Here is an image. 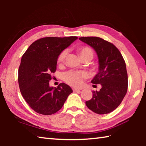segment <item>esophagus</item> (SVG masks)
<instances>
[{"label": "esophagus", "instance_id": "34e87169", "mask_svg": "<svg viewBox=\"0 0 146 146\" xmlns=\"http://www.w3.org/2000/svg\"><path fill=\"white\" fill-rule=\"evenodd\" d=\"M81 90L80 89H78V88H73V91L74 92H78V91H80Z\"/></svg>", "mask_w": 146, "mask_h": 146}]
</instances>
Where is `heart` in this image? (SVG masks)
I'll use <instances>...</instances> for the list:
<instances>
[{"instance_id":"obj_1","label":"heart","mask_w":146,"mask_h":146,"mask_svg":"<svg viewBox=\"0 0 146 146\" xmlns=\"http://www.w3.org/2000/svg\"><path fill=\"white\" fill-rule=\"evenodd\" d=\"M79 53L82 58L87 56L93 57V53L92 49L88 47H83L79 49ZM68 54V50L65 49L62 51L58 57V62L60 65L64 63ZM88 76V73L85 71H70L64 75V80L74 87H78L82 84L83 80Z\"/></svg>"}]
</instances>
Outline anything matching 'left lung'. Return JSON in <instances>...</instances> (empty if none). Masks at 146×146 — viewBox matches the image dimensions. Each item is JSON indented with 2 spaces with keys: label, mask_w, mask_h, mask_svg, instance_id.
<instances>
[{
  "label": "left lung",
  "mask_w": 146,
  "mask_h": 146,
  "mask_svg": "<svg viewBox=\"0 0 146 146\" xmlns=\"http://www.w3.org/2000/svg\"><path fill=\"white\" fill-rule=\"evenodd\" d=\"M79 40L94 49L98 58V72L91 80L101 85L99 91H93V97L86 101L87 107L99 115L110 113L122 102L127 91L128 80L125 61L112 43L96 36Z\"/></svg>",
  "instance_id": "8db88e82"
}]
</instances>
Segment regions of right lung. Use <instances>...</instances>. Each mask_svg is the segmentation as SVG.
<instances>
[{
    "instance_id": "1",
    "label": "right lung",
    "mask_w": 146,
    "mask_h": 146,
    "mask_svg": "<svg viewBox=\"0 0 146 146\" xmlns=\"http://www.w3.org/2000/svg\"><path fill=\"white\" fill-rule=\"evenodd\" d=\"M76 36L45 37L32 43L21 58L18 81L24 100L35 111L49 115L57 112L73 90L65 83L49 86L58 57Z\"/></svg>"
}]
</instances>
